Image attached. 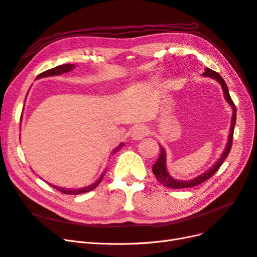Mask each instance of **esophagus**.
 <instances>
[{"label":"esophagus","instance_id":"esophagus-1","mask_svg":"<svg viewBox=\"0 0 257 257\" xmlns=\"http://www.w3.org/2000/svg\"><path fill=\"white\" fill-rule=\"evenodd\" d=\"M148 135V128L144 125H138L131 131V139L140 141Z\"/></svg>","mask_w":257,"mask_h":257}]
</instances>
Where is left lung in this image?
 Returning a JSON list of instances; mask_svg holds the SVG:
<instances>
[{
    "instance_id": "8db88e82",
    "label": "left lung",
    "mask_w": 257,
    "mask_h": 257,
    "mask_svg": "<svg viewBox=\"0 0 257 257\" xmlns=\"http://www.w3.org/2000/svg\"><path fill=\"white\" fill-rule=\"evenodd\" d=\"M203 76L205 77H210L211 79H214L217 80L220 85L222 86V89H223V95H224V98L225 100L227 101V103L233 107V115H231V123H230V132H229V136H228V139H227V143H226V147L224 152L222 153L221 157L218 159V161L214 163L212 167L208 170L206 171L205 173L201 174V175H198L197 177L193 178V179H190V180H178V179H175L173 178L170 173L168 172L167 170V153H165L164 148L159 144V147H160V156L158 160H157L155 162V164L153 165V173L155 174L156 178L158 179L160 183L165 186V187H169V188H173V189H183V188H191V187H194V186H197L200 185L202 183H204V181H206L207 179H209L210 177L213 176V174L216 173L218 171V169L221 167L223 161L225 160V158L227 157V155L229 154V151L231 148V143H233V135H234V127H235V123H236V106L233 102V100H231V98L229 96V92H228V88H227V85L225 83V81L222 79V77L220 76V74L216 71H213L209 68H206L205 69V72L203 73Z\"/></svg>"
}]
</instances>
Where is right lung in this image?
<instances>
[{
	"label": "right lung",
	"mask_w": 257,
	"mask_h": 257,
	"mask_svg": "<svg viewBox=\"0 0 257 257\" xmlns=\"http://www.w3.org/2000/svg\"><path fill=\"white\" fill-rule=\"evenodd\" d=\"M74 67H76V66H74L73 64H64V65L57 66V67H54V68H52V69H49V70H47V71H44L43 73L38 74L36 79L47 78V77H53V76H60V74H62V73L69 72V71L72 70ZM122 146H123V143H120V144L113 151V154L118 152ZM104 174H105V171L101 174L100 177H99V178L95 181L94 184L89 185V186H87V187H84V188H80V189H67V188L57 187V186H54V185H51V184H49V185L52 186L54 189L59 190L60 192H62V193H64V194H73V195H76V194H81V193H85V192L92 191L93 189H95L99 184L101 183V180H102V178H103V176H104Z\"/></svg>",
	"instance_id": "obj_1"
}]
</instances>
